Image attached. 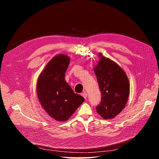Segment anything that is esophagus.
<instances>
[{"instance_id":"34e87169","label":"esophagus","mask_w":159,"mask_h":159,"mask_svg":"<svg viewBox=\"0 0 159 159\" xmlns=\"http://www.w3.org/2000/svg\"><path fill=\"white\" fill-rule=\"evenodd\" d=\"M81 95H82L83 96V97L85 98V99H87V93H86L85 92H84V93H81Z\"/></svg>"}]
</instances>
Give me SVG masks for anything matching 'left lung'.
<instances>
[{
  "mask_svg": "<svg viewBox=\"0 0 159 159\" xmlns=\"http://www.w3.org/2000/svg\"><path fill=\"white\" fill-rule=\"evenodd\" d=\"M99 61L94 68L102 101L96 107L105 119H113L121 113L129 95V81L125 72L117 63L99 53Z\"/></svg>",
  "mask_w": 159,
  "mask_h": 159,
  "instance_id": "1",
  "label": "left lung"
}]
</instances>
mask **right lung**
<instances>
[{"label": "right lung", "mask_w": 159, "mask_h": 159, "mask_svg": "<svg viewBox=\"0 0 159 159\" xmlns=\"http://www.w3.org/2000/svg\"><path fill=\"white\" fill-rule=\"evenodd\" d=\"M70 60L67 55H56L46 64L37 80L38 100L46 112L57 121L68 120L85 100L74 92L65 80Z\"/></svg>", "instance_id": "add662e5"}]
</instances>
